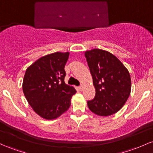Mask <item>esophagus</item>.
I'll return each mask as SVG.
<instances>
[{
  "label": "esophagus",
  "instance_id": "obj_1",
  "mask_svg": "<svg viewBox=\"0 0 153 153\" xmlns=\"http://www.w3.org/2000/svg\"><path fill=\"white\" fill-rule=\"evenodd\" d=\"M79 90L80 91H83V90H84V86L83 85H81V86L79 87Z\"/></svg>",
  "mask_w": 153,
  "mask_h": 153
}]
</instances>
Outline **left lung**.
Here are the masks:
<instances>
[{
	"label": "left lung",
	"instance_id": "obj_1",
	"mask_svg": "<svg viewBox=\"0 0 153 153\" xmlns=\"http://www.w3.org/2000/svg\"><path fill=\"white\" fill-rule=\"evenodd\" d=\"M93 78L96 94L87 102L89 110L99 116H110L118 112L128 99L131 80L128 70L115 55L94 48L85 51Z\"/></svg>",
	"mask_w": 153,
	"mask_h": 153
}]
</instances>
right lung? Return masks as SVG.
<instances>
[{
  "label": "right lung",
  "instance_id": "1",
  "mask_svg": "<svg viewBox=\"0 0 153 153\" xmlns=\"http://www.w3.org/2000/svg\"><path fill=\"white\" fill-rule=\"evenodd\" d=\"M70 52H55L38 59L27 68L22 83L25 98L33 110L46 120L61 116L76 93L65 83V65Z\"/></svg>",
  "mask_w": 153,
  "mask_h": 153
}]
</instances>
